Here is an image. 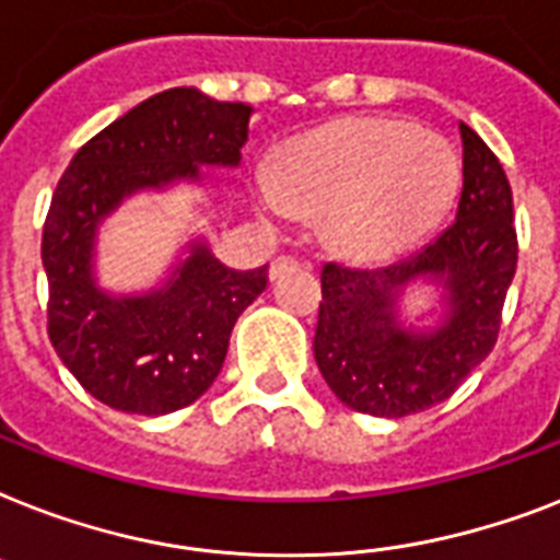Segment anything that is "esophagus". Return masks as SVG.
Listing matches in <instances>:
<instances>
[{"label": "esophagus", "instance_id": "1", "mask_svg": "<svg viewBox=\"0 0 560 560\" xmlns=\"http://www.w3.org/2000/svg\"><path fill=\"white\" fill-rule=\"evenodd\" d=\"M295 267H299V261H295V258H290V256L276 258V261H272V265H270V279L276 281V279H279V276H284V272H288V270H295Z\"/></svg>", "mask_w": 560, "mask_h": 560}]
</instances>
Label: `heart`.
I'll use <instances>...</instances> for the list:
<instances>
[{
	"instance_id": "obj_1",
	"label": "heart",
	"mask_w": 560,
	"mask_h": 560,
	"mask_svg": "<svg viewBox=\"0 0 560 560\" xmlns=\"http://www.w3.org/2000/svg\"><path fill=\"white\" fill-rule=\"evenodd\" d=\"M460 189V161L443 138L388 117H348L295 140L256 180L258 212L284 224L322 215L353 258L383 261L438 230Z\"/></svg>"
}]
</instances>
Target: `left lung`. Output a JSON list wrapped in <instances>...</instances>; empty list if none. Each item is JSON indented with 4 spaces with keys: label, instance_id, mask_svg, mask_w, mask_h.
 <instances>
[{
    "label": "left lung",
    "instance_id": "1",
    "mask_svg": "<svg viewBox=\"0 0 560 560\" xmlns=\"http://www.w3.org/2000/svg\"><path fill=\"white\" fill-rule=\"evenodd\" d=\"M463 192L457 215L425 247L388 267H322L313 353L325 383L353 411L408 417L448 399L492 353L515 279L512 186L501 161L460 122ZM429 280L444 313L434 328L406 326L398 299Z\"/></svg>",
    "mask_w": 560,
    "mask_h": 560
}]
</instances>
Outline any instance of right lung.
<instances>
[{
    "label": "right lung",
    "mask_w": 560,
    "mask_h": 560,
    "mask_svg": "<svg viewBox=\"0 0 560 560\" xmlns=\"http://www.w3.org/2000/svg\"><path fill=\"white\" fill-rule=\"evenodd\" d=\"M247 103L198 89L143 100L94 135L54 189L43 230L48 336L91 397L126 413H170L215 383L235 322L267 288V265L233 270L203 238L163 288L115 295L94 276V238L129 195L203 180L201 166H238Z\"/></svg>",
    "instance_id": "right-lung-1"
}]
</instances>
